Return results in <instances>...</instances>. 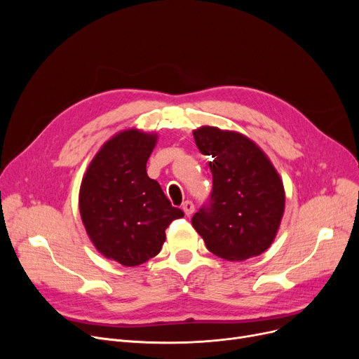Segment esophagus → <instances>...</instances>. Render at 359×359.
<instances>
[{
	"label": "esophagus",
	"instance_id": "obj_1",
	"mask_svg": "<svg viewBox=\"0 0 359 359\" xmlns=\"http://www.w3.org/2000/svg\"><path fill=\"white\" fill-rule=\"evenodd\" d=\"M182 210L184 211V214L189 217V215H192L194 212H195V205H194V202L192 201H186V202H183V205H182Z\"/></svg>",
	"mask_w": 359,
	"mask_h": 359
}]
</instances>
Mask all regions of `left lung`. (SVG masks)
Returning <instances> with one entry per match:
<instances>
[{"label": "left lung", "instance_id": "1", "mask_svg": "<svg viewBox=\"0 0 359 359\" xmlns=\"http://www.w3.org/2000/svg\"><path fill=\"white\" fill-rule=\"evenodd\" d=\"M195 142L211 156L212 192L192 225L215 256L241 262L269 249L285 210V191L268 156L234 130L201 126Z\"/></svg>", "mask_w": 359, "mask_h": 359}]
</instances>
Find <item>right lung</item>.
Segmentation results:
<instances>
[{
	"label": "right lung",
	"mask_w": 359,
	"mask_h": 359,
	"mask_svg": "<svg viewBox=\"0 0 359 359\" xmlns=\"http://www.w3.org/2000/svg\"><path fill=\"white\" fill-rule=\"evenodd\" d=\"M157 134L125 129L91 160L80 187V214L91 243L104 257L138 266L160 253L165 229L182 218L147 175Z\"/></svg>",
	"instance_id": "right-lung-1"
}]
</instances>
